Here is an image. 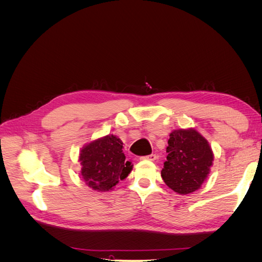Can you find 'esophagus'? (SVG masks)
Returning a JSON list of instances; mask_svg holds the SVG:
<instances>
[{"label":"esophagus","mask_w":262,"mask_h":262,"mask_svg":"<svg viewBox=\"0 0 262 262\" xmlns=\"http://www.w3.org/2000/svg\"><path fill=\"white\" fill-rule=\"evenodd\" d=\"M142 160H147V161H155L156 160V155L155 154H149V155H146V156H143L141 157Z\"/></svg>","instance_id":"1"}]
</instances>
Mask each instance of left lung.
I'll list each match as a JSON object with an SVG mask.
<instances>
[{"label":"left lung","instance_id":"left-lung-1","mask_svg":"<svg viewBox=\"0 0 262 262\" xmlns=\"http://www.w3.org/2000/svg\"><path fill=\"white\" fill-rule=\"evenodd\" d=\"M162 178L173 191L191 193L199 189L210 172L212 149L201 134L193 130H175L169 134Z\"/></svg>","mask_w":262,"mask_h":262}]
</instances>
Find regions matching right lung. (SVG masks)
Instances as JSON below:
<instances>
[{
    "instance_id": "add662e5",
    "label": "right lung",
    "mask_w": 262,
    "mask_h": 262,
    "mask_svg": "<svg viewBox=\"0 0 262 262\" xmlns=\"http://www.w3.org/2000/svg\"><path fill=\"white\" fill-rule=\"evenodd\" d=\"M122 142L115 136H107L87 144L80 154L82 175L89 187L97 191H108L119 180L129 175L132 165L125 161Z\"/></svg>"
}]
</instances>
